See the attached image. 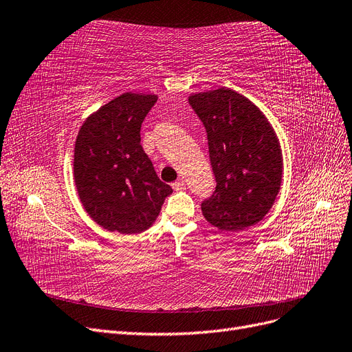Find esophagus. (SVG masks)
I'll list each match as a JSON object with an SVG mask.
<instances>
[{"label":"esophagus","instance_id":"esophagus-1","mask_svg":"<svg viewBox=\"0 0 352 352\" xmlns=\"http://www.w3.org/2000/svg\"><path fill=\"white\" fill-rule=\"evenodd\" d=\"M172 188H173L175 190H182V189H185V180H184V179H177L175 184H172Z\"/></svg>","mask_w":352,"mask_h":352}]
</instances>
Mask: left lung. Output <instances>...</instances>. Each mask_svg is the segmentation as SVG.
<instances>
[{"instance_id":"left-lung-1","label":"left lung","mask_w":352,"mask_h":352,"mask_svg":"<svg viewBox=\"0 0 352 352\" xmlns=\"http://www.w3.org/2000/svg\"><path fill=\"white\" fill-rule=\"evenodd\" d=\"M207 132L216 189L201 202L206 220L238 232L258 223L282 184L279 141L265 116L243 95L220 88L190 95Z\"/></svg>"}]
</instances>
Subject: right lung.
Masks as SVG:
<instances>
[{
    "mask_svg": "<svg viewBox=\"0 0 352 352\" xmlns=\"http://www.w3.org/2000/svg\"><path fill=\"white\" fill-rule=\"evenodd\" d=\"M155 95L126 92L89 116L74 146L73 173L82 204L100 226L123 235L153 225L173 192L141 145Z\"/></svg>",
    "mask_w": 352,
    "mask_h": 352,
    "instance_id": "right-lung-1",
    "label": "right lung"
}]
</instances>
